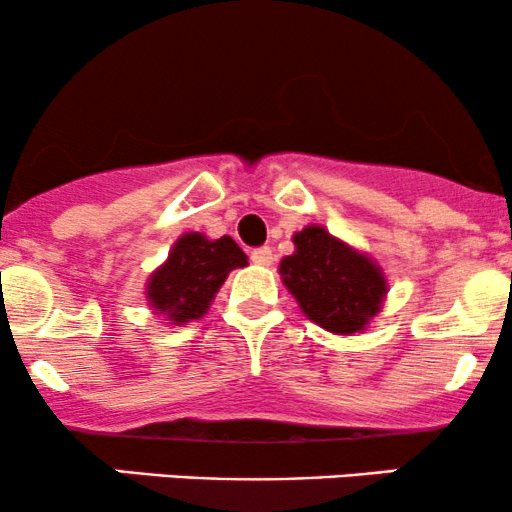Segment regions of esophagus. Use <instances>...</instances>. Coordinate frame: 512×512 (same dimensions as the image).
<instances>
[{
	"instance_id": "34e87169",
	"label": "esophagus",
	"mask_w": 512,
	"mask_h": 512,
	"mask_svg": "<svg viewBox=\"0 0 512 512\" xmlns=\"http://www.w3.org/2000/svg\"><path fill=\"white\" fill-rule=\"evenodd\" d=\"M250 260L255 264H260V267H269V264L274 262L272 248H255L250 252Z\"/></svg>"
}]
</instances>
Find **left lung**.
<instances>
[{"instance_id": "left-lung-1", "label": "left lung", "mask_w": 512, "mask_h": 512, "mask_svg": "<svg viewBox=\"0 0 512 512\" xmlns=\"http://www.w3.org/2000/svg\"><path fill=\"white\" fill-rule=\"evenodd\" d=\"M293 243L296 252L281 260L279 274L303 313L334 334L363 330L383 303V272L320 226L303 228Z\"/></svg>"}]
</instances>
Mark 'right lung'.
<instances>
[{
    "mask_svg": "<svg viewBox=\"0 0 512 512\" xmlns=\"http://www.w3.org/2000/svg\"><path fill=\"white\" fill-rule=\"evenodd\" d=\"M245 264L248 257L233 238L207 240L202 233H185L170 250L168 262L149 279L146 298L173 325L199 320L228 272Z\"/></svg>",
    "mask_w": 512,
    "mask_h": 512,
    "instance_id": "add662e5",
    "label": "right lung"
}]
</instances>
